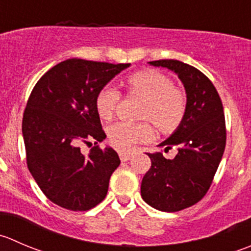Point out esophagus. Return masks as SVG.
<instances>
[{"label":"esophagus","instance_id":"34e87169","mask_svg":"<svg viewBox=\"0 0 251 251\" xmlns=\"http://www.w3.org/2000/svg\"><path fill=\"white\" fill-rule=\"evenodd\" d=\"M119 155H120V159L123 160V162H126V160H130L131 158H132L133 152H131V151H127V152H125V151H121V152L119 153Z\"/></svg>","mask_w":251,"mask_h":251}]
</instances>
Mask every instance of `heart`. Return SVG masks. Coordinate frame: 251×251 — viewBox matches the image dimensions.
Segmentation results:
<instances>
[{
	"label": "heart",
	"instance_id": "b5f03b06",
	"mask_svg": "<svg viewBox=\"0 0 251 251\" xmlns=\"http://www.w3.org/2000/svg\"><path fill=\"white\" fill-rule=\"evenodd\" d=\"M128 93L145 97L140 109L143 121L121 120L109 126L110 142L119 150H130L153 137L152 121L160 131L170 132L181 124L186 111V96L173 81L157 70H141L126 78ZM121 93L111 84L101 87L96 96V109L104 120L113 119Z\"/></svg>",
	"mask_w": 251,
	"mask_h": 251
}]
</instances>
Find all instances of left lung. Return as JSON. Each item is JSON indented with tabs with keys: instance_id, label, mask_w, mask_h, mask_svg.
Masks as SVG:
<instances>
[{
	"instance_id": "8db88e82",
	"label": "left lung",
	"mask_w": 251,
	"mask_h": 251,
	"mask_svg": "<svg viewBox=\"0 0 251 251\" xmlns=\"http://www.w3.org/2000/svg\"><path fill=\"white\" fill-rule=\"evenodd\" d=\"M172 70L184 83L186 111L177 130L159 147H175L167 159L162 152L147 153L151 168L141 184V196L152 207L176 212L201 200L210 189L227 140L222 100L212 82L194 66L177 60L151 61Z\"/></svg>"
}]
</instances>
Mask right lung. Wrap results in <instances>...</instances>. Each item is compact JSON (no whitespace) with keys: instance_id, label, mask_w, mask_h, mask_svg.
Wrapping results in <instances>:
<instances>
[{"instance_id":"obj_1","label":"right lung","mask_w":251,"mask_h":251,"mask_svg":"<svg viewBox=\"0 0 251 251\" xmlns=\"http://www.w3.org/2000/svg\"><path fill=\"white\" fill-rule=\"evenodd\" d=\"M130 64L82 58L62 61L34 86L23 114L26 165L44 195L70 211H88L105 199L109 180L120 164L96 109V96ZM95 146L88 156L82 144Z\"/></svg>"}]
</instances>
